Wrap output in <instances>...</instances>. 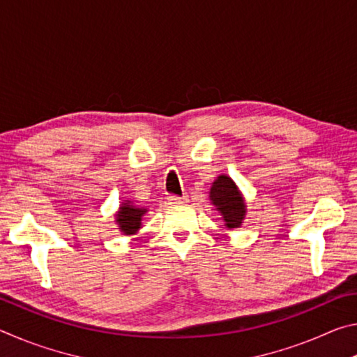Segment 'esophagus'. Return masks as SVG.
<instances>
[{
	"label": "esophagus",
	"instance_id": "1",
	"mask_svg": "<svg viewBox=\"0 0 357 357\" xmlns=\"http://www.w3.org/2000/svg\"><path fill=\"white\" fill-rule=\"evenodd\" d=\"M168 202H170V204H183V203H187V197L170 195L168 197Z\"/></svg>",
	"mask_w": 357,
	"mask_h": 357
}]
</instances>
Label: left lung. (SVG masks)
Here are the masks:
<instances>
[{"instance_id":"8db88e82","label":"left lung","mask_w":357,"mask_h":357,"mask_svg":"<svg viewBox=\"0 0 357 357\" xmlns=\"http://www.w3.org/2000/svg\"><path fill=\"white\" fill-rule=\"evenodd\" d=\"M209 198L215 209L220 213L228 229L239 228L243 225L247 206L238 185L234 184V181L231 178L227 176V174H220V176L214 181L213 185H211Z\"/></svg>"}]
</instances>
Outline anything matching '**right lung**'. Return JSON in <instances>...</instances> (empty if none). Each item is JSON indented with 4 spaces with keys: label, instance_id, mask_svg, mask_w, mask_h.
Listing matches in <instances>:
<instances>
[{
    "label": "right lung",
    "instance_id": "1",
    "mask_svg": "<svg viewBox=\"0 0 357 357\" xmlns=\"http://www.w3.org/2000/svg\"><path fill=\"white\" fill-rule=\"evenodd\" d=\"M148 209L135 206L134 203L126 200L119 206L116 214V223L124 234H135L142 228V217L146 214Z\"/></svg>",
    "mask_w": 357,
    "mask_h": 357
}]
</instances>
